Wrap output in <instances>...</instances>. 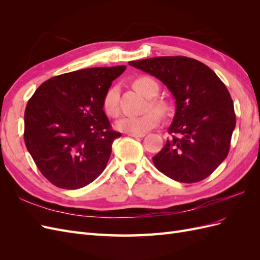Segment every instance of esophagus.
<instances>
[{"mask_svg":"<svg viewBox=\"0 0 260 260\" xmlns=\"http://www.w3.org/2000/svg\"><path fill=\"white\" fill-rule=\"evenodd\" d=\"M128 136L133 137V138H144L145 137V133H128Z\"/></svg>","mask_w":260,"mask_h":260,"instance_id":"34e87169","label":"esophagus"}]
</instances>
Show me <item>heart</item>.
<instances>
[{
	"instance_id": "b5f03b06",
	"label": "heart",
	"mask_w": 260,
	"mask_h": 260,
	"mask_svg": "<svg viewBox=\"0 0 260 260\" xmlns=\"http://www.w3.org/2000/svg\"><path fill=\"white\" fill-rule=\"evenodd\" d=\"M135 89L146 98H152L158 92V84L149 77H139L133 81ZM119 88L117 85L107 90L103 99L104 112L111 117H117L119 114ZM151 105L160 112L167 111V105L159 100L151 101ZM160 114L156 111H148L140 116H124L116 122V128L122 132L141 133L145 132L159 122Z\"/></svg>"
}]
</instances>
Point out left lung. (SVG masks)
Returning a JSON list of instances; mask_svg holds the SVG:
<instances>
[{"label":"left lung","instance_id":"1","mask_svg":"<svg viewBox=\"0 0 260 260\" xmlns=\"http://www.w3.org/2000/svg\"><path fill=\"white\" fill-rule=\"evenodd\" d=\"M160 80L176 100L168 128L172 138L153 157L155 167L182 183L210 176L228 156L235 128L234 106L219 77L203 62L185 56L129 61Z\"/></svg>","mask_w":260,"mask_h":260}]
</instances>
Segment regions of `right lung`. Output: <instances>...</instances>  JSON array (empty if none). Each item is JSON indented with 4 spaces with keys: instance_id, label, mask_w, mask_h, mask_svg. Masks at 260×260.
Instances as JSON below:
<instances>
[{
    "instance_id": "1",
    "label": "right lung",
    "mask_w": 260,
    "mask_h": 260,
    "mask_svg": "<svg viewBox=\"0 0 260 260\" xmlns=\"http://www.w3.org/2000/svg\"><path fill=\"white\" fill-rule=\"evenodd\" d=\"M125 66L95 67L62 74L43 82L25 111V144L51 183L76 190L106 168L114 140L103 99Z\"/></svg>"
}]
</instances>
